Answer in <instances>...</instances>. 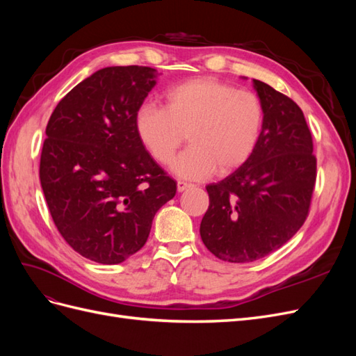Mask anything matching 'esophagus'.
Returning <instances> with one entry per match:
<instances>
[{
  "label": "esophagus",
  "mask_w": 356,
  "mask_h": 356,
  "mask_svg": "<svg viewBox=\"0 0 356 356\" xmlns=\"http://www.w3.org/2000/svg\"><path fill=\"white\" fill-rule=\"evenodd\" d=\"M190 187H193L190 182H186V181H178L177 182V188H178V191H184V190H187V188H190Z\"/></svg>",
  "instance_id": "obj_1"
}]
</instances>
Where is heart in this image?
Masks as SVG:
<instances>
[{
  "label": "heart",
  "mask_w": 356,
  "mask_h": 356,
  "mask_svg": "<svg viewBox=\"0 0 356 356\" xmlns=\"http://www.w3.org/2000/svg\"><path fill=\"white\" fill-rule=\"evenodd\" d=\"M264 126L260 96L211 77L191 79L165 93L163 108L145 104L135 115L139 141L160 165L174 160L186 136L190 147L172 165L181 178L230 174L254 154Z\"/></svg>",
  "instance_id": "1"
}]
</instances>
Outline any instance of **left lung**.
I'll list each match as a JSON object with an SVG mask.
<instances>
[{"label": "left lung", "instance_id": "1", "mask_svg": "<svg viewBox=\"0 0 356 356\" xmlns=\"http://www.w3.org/2000/svg\"><path fill=\"white\" fill-rule=\"evenodd\" d=\"M264 126L251 159L209 184L200 222L204 246L220 260L250 263L285 245L305 224L316 182L314 141L300 106L254 80Z\"/></svg>", "mask_w": 356, "mask_h": 356}]
</instances>
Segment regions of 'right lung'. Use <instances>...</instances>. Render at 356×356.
I'll return each instance as SVG.
<instances>
[{
	"label": "right lung",
	"mask_w": 356,
	"mask_h": 356,
	"mask_svg": "<svg viewBox=\"0 0 356 356\" xmlns=\"http://www.w3.org/2000/svg\"><path fill=\"white\" fill-rule=\"evenodd\" d=\"M156 77L149 67L102 68L49 118L41 187L62 238L95 263L118 264L141 250L156 212L177 193L135 127Z\"/></svg>",
	"instance_id": "1"
}]
</instances>
